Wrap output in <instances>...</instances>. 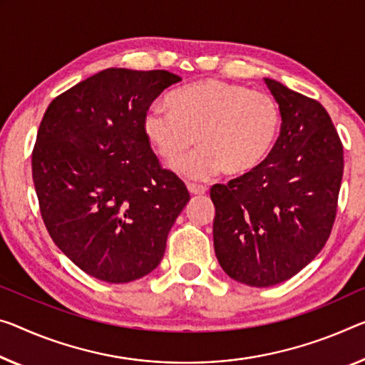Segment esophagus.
<instances>
[{
  "label": "esophagus",
  "instance_id": "1",
  "mask_svg": "<svg viewBox=\"0 0 365 365\" xmlns=\"http://www.w3.org/2000/svg\"><path fill=\"white\" fill-rule=\"evenodd\" d=\"M187 189H189V192L192 194V195L205 194V190H207L205 186H202V184H194V182H187Z\"/></svg>",
  "mask_w": 365,
  "mask_h": 365
}]
</instances>
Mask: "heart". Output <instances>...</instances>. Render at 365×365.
<instances>
[{
	"instance_id": "heart-1",
	"label": "heart",
	"mask_w": 365,
	"mask_h": 365,
	"mask_svg": "<svg viewBox=\"0 0 365 365\" xmlns=\"http://www.w3.org/2000/svg\"><path fill=\"white\" fill-rule=\"evenodd\" d=\"M171 110L151 106L143 117L145 135L160 158L173 161L197 140V148L179 160L175 170L204 179L222 170L245 175L259 166L276 143L280 109L262 91L220 80H205L178 89Z\"/></svg>"
}]
</instances>
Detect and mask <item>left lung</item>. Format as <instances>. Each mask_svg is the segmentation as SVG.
I'll list each match as a JSON object with an SVG mask.
<instances>
[{
  "label": "left lung",
  "mask_w": 365,
  "mask_h": 365,
  "mask_svg": "<svg viewBox=\"0 0 365 365\" xmlns=\"http://www.w3.org/2000/svg\"><path fill=\"white\" fill-rule=\"evenodd\" d=\"M282 124L259 166L228 184H214V248L230 277L269 287L300 272L331 233L343 143L317 99L264 78Z\"/></svg>",
  "instance_id": "obj_1"
}]
</instances>
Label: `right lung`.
<instances>
[{
	"mask_svg": "<svg viewBox=\"0 0 365 365\" xmlns=\"http://www.w3.org/2000/svg\"><path fill=\"white\" fill-rule=\"evenodd\" d=\"M181 78L108 68L48 104L32 179L53 243L89 276L122 284L160 264L190 195L161 166L143 130L153 101Z\"/></svg>",
	"mask_w": 365,
	"mask_h": 365,
	"instance_id": "add662e5",
	"label": "right lung"
}]
</instances>
